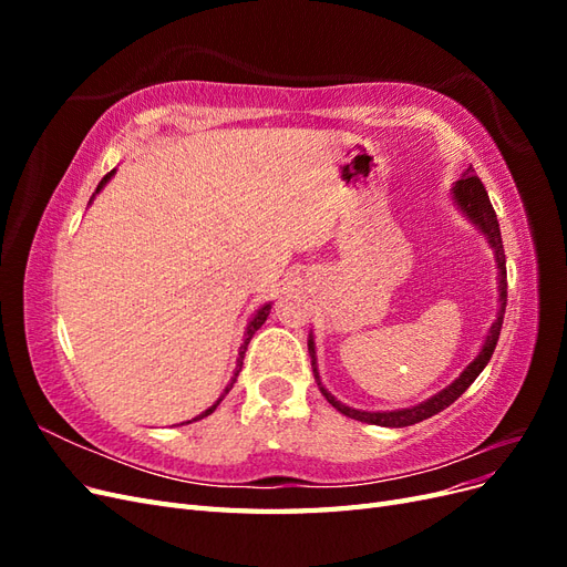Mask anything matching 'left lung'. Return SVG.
I'll return each mask as SVG.
<instances>
[{
    "label": "left lung",
    "mask_w": 567,
    "mask_h": 567,
    "mask_svg": "<svg viewBox=\"0 0 567 567\" xmlns=\"http://www.w3.org/2000/svg\"><path fill=\"white\" fill-rule=\"evenodd\" d=\"M454 198L458 203V208L466 213L473 225H477V229L483 231L487 236L489 246L494 248V255H496V267H499V300H502V307H499V315H496V321L492 323L489 329V336L485 340L483 350H480V354L473 359V362L463 369V373L458 375V379L450 385L444 388L442 392H437L435 398L421 402L419 406H411V409H398V411H359V409H350L346 404H340L333 394L326 390L321 383H319V373H317V362H315V340L310 338V352H312V367H315V379H317V385L321 390V394L326 400H329L331 406H336L340 414H346L354 421H364V423H373V425H388V427H404V425H414L419 421H425L435 416L437 411L447 409L452 402H456L463 392H466L471 388V383L477 379L480 371H483L489 362V357L494 354V348H496V340H499V333H502V323H504V310H506V293H508V284H506V255H504V244H502V231H499V221H496V213L492 208L489 203V196L485 192L483 182H480V177L473 173V167H468L466 173H463V177L454 184Z\"/></svg>",
    "instance_id": "1"
}]
</instances>
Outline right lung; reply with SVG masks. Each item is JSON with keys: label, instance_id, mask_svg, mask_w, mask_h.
Here are the masks:
<instances>
[{"label": "right lung", "instance_id": "right-lung-1", "mask_svg": "<svg viewBox=\"0 0 567 567\" xmlns=\"http://www.w3.org/2000/svg\"><path fill=\"white\" fill-rule=\"evenodd\" d=\"M113 173H115V169H111V173L104 177V179H101L99 182V186H96V194L101 192V188H104L106 186V182L113 177ZM269 310H271V305H265V307H260V310H257V315L252 317V321H250V326H248V333H246V340H244V346H241V352H238V362H236V371H234V379H231V383L227 385V390L225 392H221V398L210 406V409H205L203 411V414L198 416V419H203V416H208V414H213V411L217 409V404L221 402V400H225V394L234 388V383H236V375H238V371H241V367H244V354H246V350H248V342H250V338H252V333L257 331V329H260V326L265 323V319L269 317Z\"/></svg>", "mask_w": 567, "mask_h": 567}]
</instances>
